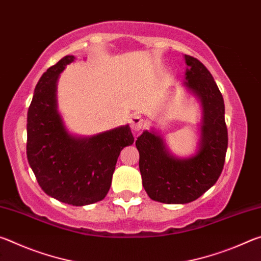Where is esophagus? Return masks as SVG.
<instances>
[{"label":"esophagus","mask_w":261,"mask_h":261,"mask_svg":"<svg viewBox=\"0 0 261 261\" xmlns=\"http://www.w3.org/2000/svg\"><path fill=\"white\" fill-rule=\"evenodd\" d=\"M145 124H146V122H145V120H144L143 117L138 116V115H134V116L131 117L130 126H131L132 130L140 131L145 126Z\"/></svg>","instance_id":"obj_1"}]
</instances>
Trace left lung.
<instances>
[{"label": "left lung", "instance_id": "8db88e82", "mask_svg": "<svg viewBox=\"0 0 261 261\" xmlns=\"http://www.w3.org/2000/svg\"><path fill=\"white\" fill-rule=\"evenodd\" d=\"M184 57L189 67L184 85L202 106L199 149L191 158L178 159L168 152L163 139L153 131H144L136 140L145 191L163 204H188L213 187L222 173L228 147L222 94L199 60Z\"/></svg>", "mask_w": 261, "mask_h": 261}]
</instances>
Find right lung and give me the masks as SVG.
<instances>
[{"instance_id":"obj_1","label":"right lung","mask_w":261,"mask_h":261,"mask_svg":"<svg viewBox=\"0 0 261 261\" xmlns=\"http://www.w3.org/2000/svg\"><path fill=\"white\" fill-rule=\"evenodd\" d=\"M74 56L67 55L42 74L28 112V160L48 196L73 206L107 196L117 158L135 141L129 125L92 137L65 130L56 105V83Z\"/></svg>"}]
</instances>
